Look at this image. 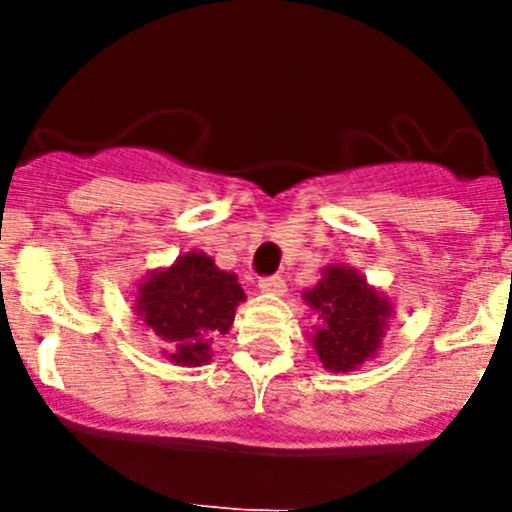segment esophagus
<instances>
[{
	"mask_svg": "<svg viewBox=\"0 0 512 512\" xmlns=\"http://www.w3.org/2000/svg\"><path fill=\"white\" fill-rule=\"evenodd\" d=\"M260 292L282 297V294L287 292V285H285V280H282V277H265V280H260Z\"/></svg>",
	"mask_w": 512,
	"mask_h": 512,
	"instance_id": "obj_1",
	"label": "esophagus"
}]
</instances>
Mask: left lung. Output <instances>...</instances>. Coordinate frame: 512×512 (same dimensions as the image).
Segmentation results:
<instances>
[{
	"instance_id": "left-lung-1",
	"label": "left lung",
	"mask_w": 512,
	"mask_h": 512,
	"mask_svg": "<svg viewBox=\"0 0 512 512\" xmlns=\"http://www.w3.org/2000/svg\"><path fill=\"white\" fill-rule=\"evenodd\" d=\"M302 299L319 319L307 339L324 369L347 374L376 359L396 312L394 302L361 272L327 265L317 285L304 289Z\"/></svg>"
}]
</instances>
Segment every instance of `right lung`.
<instances>
[{
  "label": "right lung",
  "instance_id": "add662e5",
  "mask_svg": "<svg viewBox=\"0 0 512 512\" xmlns=\"http://www.w3.org/2000/svg\"><path fill=\"white\" fill-rule=\"evenodd\" d=\"M136 319L165 349L175 366H203L213 359V339L230 332L245 292L235 272L220 270L210 255L190 250L173 265L158 267L138 280Z\"/></svg>",
  "mask_w": 512,
  "mask_h": 512
}]
</instances>
